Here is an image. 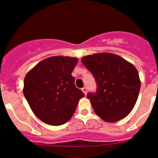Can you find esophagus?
<instances>
[{
	"mask_svg": "<svg viewBox=\"0 0 158 158\" xmlns=\"http://www.w3.org/2000/svg\"><path fill=\"white\" fill-rule=\"evenodd\" d=\"M81 90H82V91H83V93H85V95L87 94V88H86V87H83L81 89Z\"/></svg>",
	"mask_w": 158,
	"mask_h": 158,
	"instance_id": "obj_1",
	"label": "esophagus"
}]
</instances>
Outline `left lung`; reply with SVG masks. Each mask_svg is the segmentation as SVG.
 I'll return each instance as SVG.
<instances>
[{"instance_id": "obj_1", "label": "left lung", "mask_w": 158, "mask_h": 158, "mask_svg": "<svg viewBox=\"0 0 158 158\" xmlns=\"http://www.w3.org/2000/svg\"><path fill=\"white\" fill-rule=\"evenodd\" d=\"M81 62L92 73L97 85L96 92L87 95L96 115L110 123L126 117L135 107L140 91L136 68L110 53L84 57Z\"/></svg>"}]
</instances>
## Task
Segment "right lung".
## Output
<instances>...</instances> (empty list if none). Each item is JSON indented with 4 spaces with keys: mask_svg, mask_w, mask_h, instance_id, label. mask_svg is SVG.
Instances as JSON below:
<instances>
[{
    "mask_svg": "<svg viewBox=\"0 0 158 158\" xmlns=\"http://www.w3.org/2000/svg\"><path fill=\"white\" fill-rule=\"evenodd\" d=\"M77 58H46L29 71L23 81V95L35 115L45 123L60 126L73 115L85 94L71 75Z\"/></svg>",
    "mask_w": 158,
    "mask_h": 158,
    "instance_id": "1",
    "label": "right lung"
}]
</instances>
